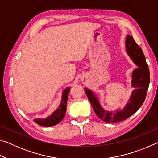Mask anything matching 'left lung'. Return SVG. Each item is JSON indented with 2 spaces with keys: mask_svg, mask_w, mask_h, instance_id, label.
I'll return each mask as SVG.
<instances>
[{
  "mask_svg": "<svg viewBox=\"0 0 158 158\" xmlns=\"http://www.w3.org/2000/svg\"><path fill=\"white\" fill-rule=\"evenodd\" d=\"M127 54L134 63L138 66L132 72V87L135 90L131 94L128 102L121 110L108 111L102 107L95 93L85 88V92L93 108L95 114L106 123H117L127 119L132 116L143 105L146 97V91L150 82V73L142 49L136 43L132 35H127L125 40Z\"/></svg>",
  "mask_w": 158,
  "mask_h": 158,
  "instance_id": "obj_1",
  "label": "left lung"
}]
</instances>
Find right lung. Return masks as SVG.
Returning a JSON list of instances; mask_svg holds the SVG:
<instances>
[{"mask_svg": "<svg viewBox=\"0 0 158 158\" xmlns=\"http://www.w3.org/2000/svg\"><path fill=\"white\" fill-rule=\"evenodd\" d=\"M70 88L68 87L63 90L62 93V100L58 107L53 112L52 115L45 118H35L34 121L41 126L51 127L59 123L65 116L67 101H68V96Z\"/></svg>", "mask_w": 158, "mask_h": 158, "instance_id": "right-lung-1", "label": "right lung"}]
</instances>
